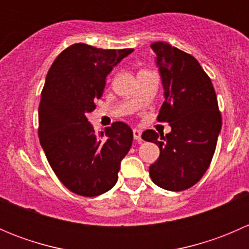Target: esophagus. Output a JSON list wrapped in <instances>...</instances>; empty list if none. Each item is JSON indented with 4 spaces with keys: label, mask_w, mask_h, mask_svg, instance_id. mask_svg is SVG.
I'll return each mask as SVG.
<instances>
[{
    "label": "esophagus",
    "mask_w": 249,
    "mask_h": 249,
    "mask_svg": "<svg viewBox=\"0 0 249 249\" xmlns=\"http://www.w3.org/2000/svg\"><path fill=\"white\" fill-rule=\"evenodd\" d=\"M132 132H134V140L137 141V142H141V141H142V137H141V134H142V132L137 129L132 130Z\"/></svg>",
    "instance_id": "esophagus-1"
}]
</instances>
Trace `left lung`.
Masks as SVG:
<instances>
[{
    "mask_svg": "<svg viewBox=\"0 0 249 249\" xmlns=\"http://www.w3.org/2000/svg\"><path fill=\"white\" fill-rule=\"evenodd\" d=\"M150 48L164 88L158 120L169 123L171 132L164 136L145 130L142 134L143 140L160 148L149 175L158 187L180 192L196 184L207 171L222 117L212 82L194 56L166 42H154Z\"/></svg>",
    "mask_w": 249,
    "mask_h": 249,
    "instance_id": "8db88e82",
    "label": "left lung"
}]
</instances>
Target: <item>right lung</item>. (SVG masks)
Returning <instances> with one entry per match:
<instances>
[{
    "instance_id": "1",
    "label": "right lung",
    "mask_w": 249,
    "mask_h": 249,
    "mask_svg": "<svg viewBox=\"0 0 249 249\" xmlns=\"http://www.w3.org/2000/svg\"><path fill=\"white\" fill-rule=\"evenodd\" d=\"M132 52L77 43L48 72L38 107L39 142L53 171L74 194L91 197L112 189L131 148L129 125L115 122L97 135L87 114L96 108L113 67Z\"/></svg>"
}]
</instances>
